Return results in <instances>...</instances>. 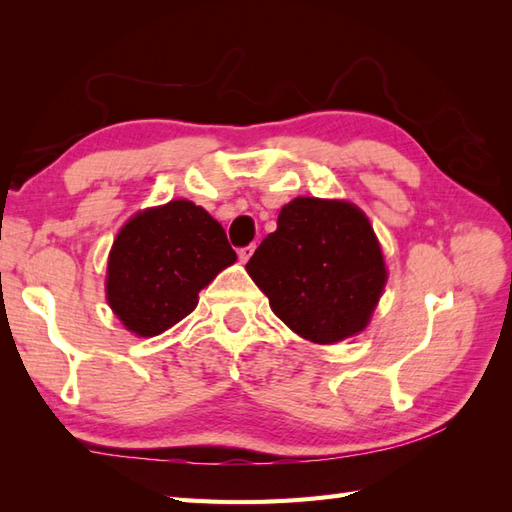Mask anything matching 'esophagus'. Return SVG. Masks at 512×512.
Listing matches in <instances>:
<instances>
[{"instance_id": "esophagus-1", "label": "esophagus", "mask_w": 512, "mask_h": 512, "mask_svg": "<svg viewBox=\"0 0 512 512\" xmlns=\"http://www.w3.org/2000/svg\"><path fill=\"white\" fill-rule=\"evenodd\" d=\"M255 253V244H248V246H244V248H239V262H248V259H250V255H253Z\"/></svg>"}]
</instances>
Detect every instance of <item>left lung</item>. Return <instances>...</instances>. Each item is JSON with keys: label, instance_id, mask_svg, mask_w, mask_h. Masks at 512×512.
I'll use <instances>...</instances> for the list:
<instances>
[{"label": "left lung", "instance_id": "left-lung-1", "mask_svg": "<svg viewBox=\"0 0 512 512\" xmlns=\"http://www.w3.org/2000/svg\"><path fill=\"white\" fill-rule=\"evenodd\" d=\"M246 270L277 317L321 345L363 332L387 281L367 215L350 202L319 198L286 204Z\"/></svg>", "mask_w": 512, "mask_h": 512}]
</instances>
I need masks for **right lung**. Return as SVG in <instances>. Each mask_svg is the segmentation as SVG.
<instances>
[{"instance_id":"1","label":"right lung","mask_w":512,"mask_h":512,"mask_svg":"<svg viewBox=\"0 0 512 512\" xmlns=\"http://www.w3.org/2000/svg\"><path fill=\"white\" fill-rule=\"evenodd\" d=\"M222 224L202 206L171 200L136 213L107 262V301L136 336H156L198 306V292L235 264Z\"/></svg>"}]
</instances>
